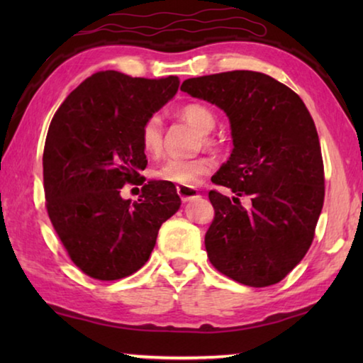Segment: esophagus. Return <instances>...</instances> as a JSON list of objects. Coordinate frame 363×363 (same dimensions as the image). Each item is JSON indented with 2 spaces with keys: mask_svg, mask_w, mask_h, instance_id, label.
Wrapping results in <instances>:
<instances>
[{
  "mask_svg": "<svg viewBox=\"0 0 363 363\" xmlns=\"http://www.w3.org/2000/svg\"><path fill=\"white\" fill-rule=\"evenodd\" d=\"M177 194H179L182 201H190L199 196V190L195 187H189V186H177Z\"/></svg>",
  "mask_w": 363,
  "mask_h": 363,
  "instance_id": "34e87169",
  "label": "esophagus"
}]
</instances>
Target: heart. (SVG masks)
<instances>
[{
  "label": "heart",
  "instance_id": "b5f03b06",
  "mask_svg": "<svg viewBox=\"0 0 363 363\" xmlns=\"http://www.w3.org/2000/svg\"><path fill=\"white\" fill-rule=\"evenodd\" d=\"M182 120H186L189 125L195 126L200 133H203V140L210 143L208 133H210L214 125H216V115L213 113L210 107L203 104H187L179 110ZM163 143V128L160 116L152 115L147 118L140 130V144L144 150L150 155H157L162 150ZM213 168V162L206 157L199 158H168L153 169V177L160 181H167L177 184V186H189L192 187L199 184L200 177L206 174Z\"/></svg>",
  "mask_w": 363,
  "mask_h": 363
}]
</instances>
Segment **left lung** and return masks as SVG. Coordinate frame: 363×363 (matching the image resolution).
<instances>
[{"instance_id": "1", "label": "left lung", "mask_w": 363, "mask_h": 363, "mask_svg": "<svg viewBox=\"0 0 363 363\" xmlns=\"http://www.w3.org/2000/svg\"><path fill=\"white\" fill-rule=\"evenodd\" d=\"M181 89L224 110L230 123L233 149L211 181L235 196L210 192L208 257L238 284H279L309 250L323 206L322 152L309 110L259 72L189 78ZM242 194L250 196L248 208L238 201Z\"/></svg>"}]
</instances>
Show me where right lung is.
Listing matches in <instances>:
<instances>
[{"instance_id":"add662e5","label":"right lung","mask_w":363,"mask_h":363,"mask_svg":"<svg viewBox=\"0 0 363 363\" xmlns=\"http://www.w3.org/2000/svg\"><path fill=\"white\" fill-rule=\"evenodd\" d=\"M177 88V77L97 72L72 91L49 125L43 153L48 214L70 259L89 277L118 280L136 272L160 227L179 210L173 182L149 181L134 203L120 195L147 167L143 125Z\"/></svg>"}]
</instances>
